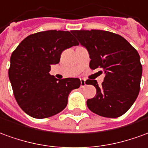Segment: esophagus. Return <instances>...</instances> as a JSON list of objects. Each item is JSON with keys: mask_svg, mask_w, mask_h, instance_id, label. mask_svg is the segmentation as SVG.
<instances>
[{"mask_svg": "<svg viewBox=\"0 0 148 148\" xmlns=\"http://www.w3.org/2000/svg\"><path fill=\"white\" fill-rule=\"evenodd\" d=\"M86 85V80L84 79H80V87L81 88H84V87H85Z\"/></svg>", "mask_w": 148, "mask_h": 148, "instance_id": "1", "label": "esophagus"}]
</instances>
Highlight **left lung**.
Listing matches in <instances>:
<instances>
[{"mask_svg":"<svg viewBox=\"0 0 148 148\" xmlns=\"http://www.w3.org/2000/svg\"><path fill=\"white\" fill-rule=\"evenodd\" d=\"M72 33L85 47L90 56L89 67L105 74L100 86L96 80L87 84L96 88L87 105L92 112L108 118L126 113L136 101L140 89L142 65L136 49L121 36L103 30H73Z\"/></svg>","mask_w":148,"mask_h":148,"instance_id":"left-lung-1","label":"left lung"}]
</instances>
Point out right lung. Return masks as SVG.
<instances>
[{"instance_id":"add662e5","label":"right lung","mask_w":148,"mask_h":148,"mask_svg":"<svg viewBox=\"0 0 148 148\" xmlns=\"http://www.w3.org/2000/svg\"><path fill=\"white\" fill-rule=\"evenodd\" d=\"M71 32L49 30L31 34L20 43L10 58L9 77L19 106L36 119H45L64 109L78 78L57 79L49 74L64 50L78 45Z\"/></svg>"}]
</instances>
